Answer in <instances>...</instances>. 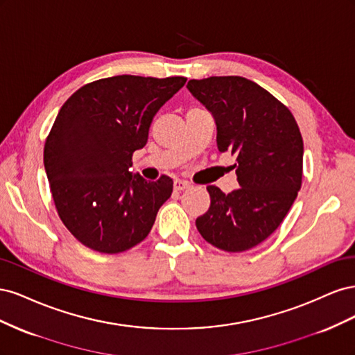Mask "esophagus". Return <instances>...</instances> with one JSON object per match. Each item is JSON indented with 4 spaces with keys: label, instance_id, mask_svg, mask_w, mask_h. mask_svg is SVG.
<instances>
[{
    "label": "esophagus",
    "instance_id": "obj_1",
    "mask_svg": "<svg viewBox=\"0 0 355 355\" xmlns=\"http://www.w3.org/2000/svg\"><path fill=\"white\" fill-rule=\"evenodd\" d=\"M189 187H191L189 182H187V180H175V184H173L175 191H184V189H187Z\"/></svg>",
    "mask_w": 355,
    "mask_h": 355
}]
</instances>
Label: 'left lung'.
<instances>
[{"label":"left lung","instance_id":"left-lung-1","mask_svg":"<svg viewBox=\"0 0 355 355\" xmlns=\"http://www.w3.org/2000/svg\"><path fill=\"white\" fill-rule=\"evenodd\" d=\"M188 90L213 114L220 153L235 157L240 188L210 185V207L197 218L201 237L225 252H245L280 227L302 185L304 141L286 105L243 77L189 80Z\"/></svg>","mask_w":355,"mask_h":355}]
</instances>
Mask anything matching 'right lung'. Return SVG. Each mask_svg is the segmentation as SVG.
Masks as SVG:
<instances>
[{"label":"right lung","mask_w":355,"mask_h":355,"mask_svg":"<svg viewBox=\"0 0 355 355\" xmlns=\"http://www.w3.org/2000/svg\"><path fill=\"white\" fill-rule=\"evenodd\" d=\"M185 83L116 75L83 85L63 103L44 145V167L60 220L89 249L121 253L151 231L173 180L148 182L128 168L154 115Z\"/></svg>","instance_id":"obj_1"}]
</instances>
